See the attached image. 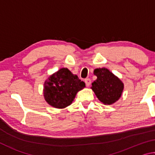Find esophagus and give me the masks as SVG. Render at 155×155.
I'll list each match as a JSON object with an SVG mask.
<instances>
[{
  "label": "esophagus",
  "mask_w": 155,
  "mask_h": 155,
  "mask_svg": "<svg viewBox=\"0 0 155 155\" xmlns=\"http://www.w3.org/2000/svg\"><path fill=\"white\" fill-rule=\"evenodd\" d=\"M85 83L86 86H87V87H89L91 84V79L90 78H85Z\"/></svg>",
  "instance_id": "obj_1"
}]
</instances>
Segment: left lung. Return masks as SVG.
<instances>
[{"mask_svg": "<svg viewBox=\"0 0 155 155\" xmlns=\"http://www.w3.org/2000/svg\"><path fill=\"white\" fill-rule=\"evenodd\" d=\"M97 79L91 83V89L102 103L111 104L122 95L124 84L107 68H97L94 71Z\"/></svg>", "mask_w": 155, "mask_h": 155, "instance_id": "left-lung-1", "label": "left lung"}]
</instances>
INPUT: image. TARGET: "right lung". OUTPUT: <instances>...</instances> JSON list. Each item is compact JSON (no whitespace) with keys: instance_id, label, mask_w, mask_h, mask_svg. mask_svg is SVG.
I'll return each mask as SVG.
<instances>
[{"instance_id":"add662e5","label":"right lung","mask_w":155,"mask_h":155,"mask_svg":"<svg viewBox=\"0 0 155 155\" xmlns=\"http://www.w3.org/2000/svg\"><path fill=\"white\" fill-rule=\"evenodd\" d=\"M85 84L67 68H61L45 81L44 95L46 101L55 108H65L70 104L76 94L85 87Z\"/></svg>"}]
</instances>
